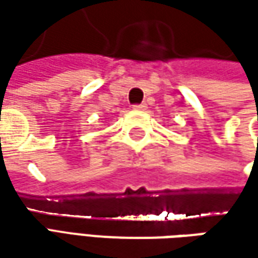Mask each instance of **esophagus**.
<instances>
[{
	"instance_id": "esophagus-1",
	"label": "esophagus",
	"mask_w": 258,
	"mask_h": 258,
	"mask_svg": "<svg viewBox=\"0 0 258 258\" xmlns=\"http://www.w3.org/2000/svg\"><path fill=\"white\" fill-rule=\"evenodd\" d=\"M146 109V104L142 103V104H135L134 106V110H145Z\"/></svg>"
}]
</instances>
